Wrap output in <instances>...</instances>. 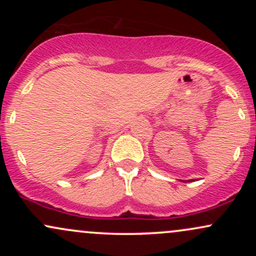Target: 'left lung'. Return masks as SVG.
I'll use <instances>...</instances> for the list:
<instances>
[{"label": "left lung", "mask_w": 256, "mask_h": 256, "mask_svg": "<svg viewBox=\"0 0 256 256\" xmlns=\"http://www.w3.org/2000/svg\"><path fill=\"white\" fill-rule=\"evenodd\" d=\"M188 182H190V180H188Z\"/></svg>", "instance_id": "left-lung-1"}]
</instances>
